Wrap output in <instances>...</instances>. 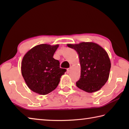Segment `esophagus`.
Wrapping results in <instances>:
<instances>
[{
  "instance_id": "1",
  "label": "esophagus",
  "mask_w": 129,
  "mask_h": 129,
  "mask_svg": "<svg viewBox=\"0 0 129 129\" xmlns=\"http://www.w3.org/2000/svg\"><path fill=\"white\" fill-rule=\"evenodd\" d=\"M71 68H69L68 69H67V73H69L70 72V71H71Z\"/></svg>"
}]
</instances>
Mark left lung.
I'll list each match as a JSON object with an SVG mask.
<instances>
[{
  "instance_id": "left-lung-1",
  "label": "left lung",
  "mask_w": 129,
  "mask_h": 129,
  "mask_svg": "<svg viewBox=\"0 0 129 129\" xmlns=\"http://www.w3.org/2000/svg\"><path fill=\"white\" fill-rule=\"evenodd\" d=\"M67 45L77 52L80 58L81 76L76 86L88 93L100 90L108 80L111 67L107 52L94 43Z\"/></svg>"
}]
</instances>
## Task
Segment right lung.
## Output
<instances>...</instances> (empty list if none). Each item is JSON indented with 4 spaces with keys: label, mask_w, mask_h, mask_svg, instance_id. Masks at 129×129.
<instances>
[{
    "label": "right lung",
    "mask_w": 129,
    "mask_h": 129,
    "mask_svg": "<svg viewBox=\"0 0 129 129\" xmlns=\"http://www.w3.org/2000/svg\"><path fill=\"white\" fill-rule=\"evenodd\" d=\"M58 45L40 44L26 53L21 62V73L30 90L45 95L58 86L67 70L60 68L58 60L53 57Z\"/></svg>",
    "instance_id": "1"
}]
</instances>
